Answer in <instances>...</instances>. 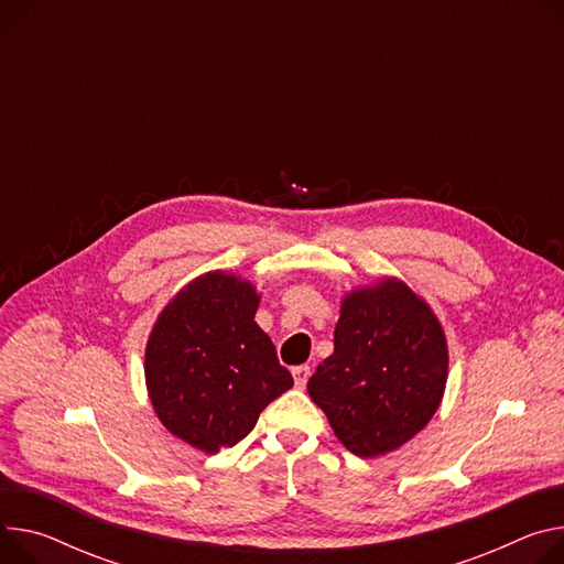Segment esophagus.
Returning a JSON list of instances; mask_svg holds the SVG:
<instances>
[{
    "label": "esophagus",
    "instance_id": "34e87169",
    "mask_svg": "<svg viewBox=\"0 0 564 564\" xmlns=\"http://www.w3.org/2000/svg\"><path fill=\"white\" fill-rule=\"evenodd\" d=\"M292 376H294V384H296V387H305V382H308V378H311V367H308V365L294 367V369H292Z\"/></svg>",
    "mask_w": 564,
    "mask_h": 564
}]
</instances>
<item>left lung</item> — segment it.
<instances>
[{
    "instance_id": "8db88e82",
    "label": "left lung",
    "mask_w": 564,
    "mask_h": 564,
    "mask_svg": "<svg viewBox=\"0 0 564 564\" xmlns=\"http://www.w3.org/2000/svg\"><path fill=\"white\" fill-rule=\"evenodd\" d=\"M447 380V344L430 305L398 279L344 296L335 350L308 380L335 436L371 458L414 438Z\"/></svg>"
}]
</instances>
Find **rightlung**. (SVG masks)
I'll return each mask as SVG.
<instances>
[{
	"instance_id": "add662e5",
	"label": "right lung",
	"mask_w": 564,
	"mask_h": 564,
	"mask_svg": "<svg viewBox=\"0 0 564 564\" xmlns=\"http://www.w3.org/2000/svg\"><path fill=\"white\" fill-rule=\"evenodd\" d=\"M259 299L251 283L209 272L177 292L150 333L152 406L171 434L207 454L242 441L294 384L253 322Z\"/></svg>"
}]
</instances>
